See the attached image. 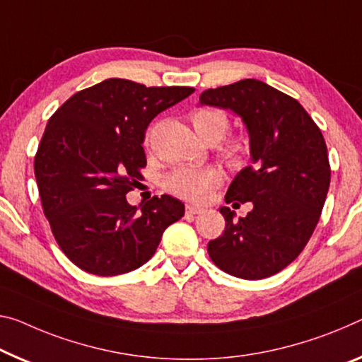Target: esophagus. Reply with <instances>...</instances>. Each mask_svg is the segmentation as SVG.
Wrapping results in <instances>:
<instances>
[{"label": "esophagus", "mask_w": 362, "mask_h": 362, "mask_svg": "<svg viewBox=\"0 0 362 362\" xmlns=\"http://www.w3.org/2000/svg\"><path fill=\"white\" fill-rule=\"evenodd\" d=\"M200 212H204V209L202 207H197V205H186V214H189V215H197V214H200Z\"/></svg>", "instance_id": "34e87169"}]
</instances>
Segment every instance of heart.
<instances>
[{"instance_id": "heart-1", "label": "heart", "mask_w": 362, "mask_h": 362, "mask_svg": "<svg viewBox=\"0 0 362 362\" xmlns=\"http://www.w3.org/2000/svg\"><path fill=\"white\" fill-rule=\"evenodd\" d=\"M192 126L204 142H220L228 132L230 121L223 111L215 108H200L194 111ZM243 147L231 144L225 148V157L230 163H238L243 157ZM220 175L214 168H177L165 180V186L175 196L199 202L209 196L210 191L218 185Z\"/></svg>"}]
</instances>
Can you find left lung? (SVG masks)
Returning <instances> with one entry per match:
<instances>
[{
	"instance_id": "obj_1",
	"label": "left lung",
	"mask_w": 362,
	"mask_h": 362,
	"mask_svg": "<svg viewBox=\"0 0 362 362\" xmlns=\"http://www.w3.org/2000/svg\"><path fill=\"white\" fill-rule=\"evenodd\" d=\"M200 105L231 110L249 134L251 165L225 196L233 207L252 204L246 216L221 207L223 235L209 243L216 267L244 280L278 274L313 236L330 186L324 136L298 100L262 81L244 79L209 88Z\"/></svg>"
}]
</instances>
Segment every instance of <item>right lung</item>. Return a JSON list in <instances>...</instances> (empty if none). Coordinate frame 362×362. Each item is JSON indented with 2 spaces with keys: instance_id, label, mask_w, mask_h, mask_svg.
<instances>
[{
  "instance_id": "right-lung-1",
  "label": "right lung",
  "mask_w": 362,
  "mask_h": 362,
  "mask_svg": "<svg viewBox=\"0 0 362 362\" xmlns=\"http://www.w3.org/2000/svg\"><path fill=\"white\" fill-rule=\"evenodd\" d=\"M192 92L111 77L74 93L49 118L35 180L53 236L79 269L98 276L139 269L185 215V204L166 194L139 207L126 194L147 163L150 121Z\"/></svg>"
}]
</instances>
